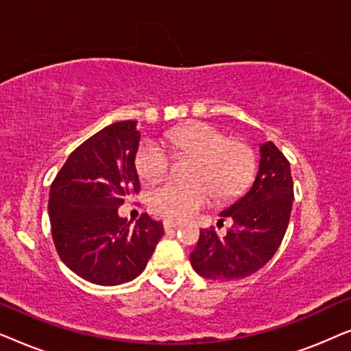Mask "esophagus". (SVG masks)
I'll use <instances>...</instances> for the list:
<instances>
[{
	"label": "esophagus",
	"instance_id": "obj_1",
	"mask_svg": "<svg viewBox=\"0 0 351 351\" xmlns=\"http://www.w3.org/2000/svg\"><path fill=\"white\" fill-rule=\"evenodd\" d=\"M162 225H165V230H172V228H177L180 225L179 220H172V219H166L165 222H162Z\"/></svg>",
	"mask_w": 351,
	"mask_h": 351
}]
</instances>
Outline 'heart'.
<instances>
[{"label": "heart", "mask_w": 351, "mask_h": 351, "mask_svg": "<svg viewBox=\"0 0 351 351\" xmlns=\"http://www.w3.org/2000/svg\"><path fill=\"white\" fill-rule=\"evenodd\" d=\"M165 143L179 156H193L189 182L167 180L150 191L148 204L158 215L185 219L217 199L241 193L256 171V155L246 142L227 138L206 123H191L165 136ZM172 158L162 143L143 141L136 153V169L143 180L155 182L171 169Z\"/></svg>", "instance_id": "1"}]
</instances>
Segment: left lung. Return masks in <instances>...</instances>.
Returning a JSON list of instances; mask_svg holds the SVG:
<instances>
[{"mask_svg":"<svg viewBox=\"0 0 351 351\" xmlns=\"http://www.w3.org/2000/svg\"><path fill=\"white\" fill-rule=\"evenodd\" d=\"M294 182L286 156L273 142L261 145L258 171L246 195L220 213L232 222L223 238L201 230L191 267L214 281L243 280L265 265L280 247L289 225Z\"/></svg>","mask_w":351,"mask_h":351,"instance_id":"obj_1","label":"left lung"}]
</instances>
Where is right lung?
I'll use <instances>...</instances> for the list:
<instances>
[{"mask_svg": "<svg viewBox=\"0 0 351 351\" xmlns=\"http://www.w3.org/2000/svg\"><path fill=\"white\" fill-rule=\"evenodd\" d=\"M137 121H119L81 143L49 193L52 239L71 271L99 286L132 281L145 270L165 228L143 214L136 225L118 208L138 193Z\"/></svg>", "mask_w": 351, "mask_h": 351, "instance_id": "obj_1", "label": "right lung"}]
</instances>
